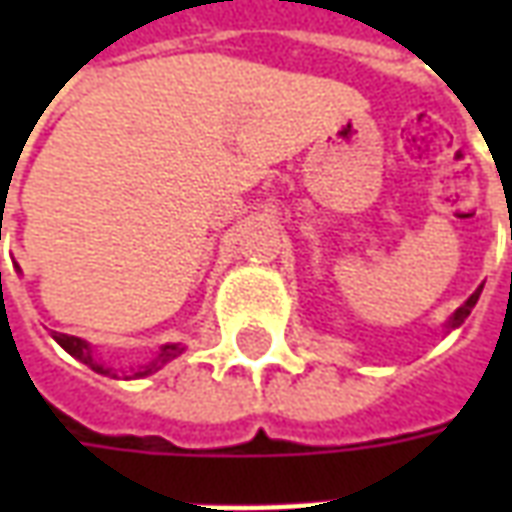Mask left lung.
I'll return each mask as SVG.
<instances>
[{
	"instance_id": "left-lung-1",
	"label": "left lung",
	"mask_w": 512,
	"mask_h": 512,
	"mask_svg": "<svg viewBox=\"0 0 512 512\" xmlns=\"http://www.w3.org/2000/svg\"><path fill=\"white\" fill-rule=\"evenodd\" d=\"M480 293H483V288H477L472 293V296H469V299L463 301L461 307H458V310L452 312V318H450V329H458V326H461L463 321H466V318H469V312L474 310V304H477V299H480Z\"/></svg>"
}]
</instances>
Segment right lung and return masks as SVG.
Masks as SVG:
<instances>
[{"mask_svg": "<svg viewBox=\"0 0 512 512\" xmlns=\"http://www.w3.org/2000/svg\"><path fill=\"white\" fill-rule=\"evenodd\" d=\"M54 340H57V343H60L62 348L68 351V354L76 356L79 362H84V365H87V367H93L95 373H101V376H115V373H112V367H104V365H101V362H95L93 348L84 343L82 337H71V334H54ZM180 354H183V348H180V343L161 345V348H158L156 359H153V362H147V365L136 367L134 373H131V376H128V378H145V376H150V373H156V370H161V367L167 365V362H172V359H175V356H180Z\"/></svg>", "mask_w": 512, "mask_h": 512, "instance_id": "1", "label": "right lung"}]
</instances>
